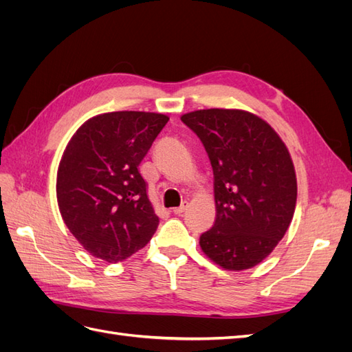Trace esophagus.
Instances as JSON below:
<instances>
[{
  "label": "esophagus",
  "instance_id": "1",
  "mask_svg": "<svg viewBox=\"0 0 352 352\" xmlns=\"http://www.w3.org/2000/svg\"><path fill=\"white\" fill-rule=\"evenodd\" d=\"M188 206H189V202H188V201H184V202H182V206H180V207H176V208H173V212H175V214L180 216V214H182V212H185V211H186Z\"/></svg>",
  "mask_w": 352,
  "mask_h": 352
}]
</instances>
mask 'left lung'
I'll return each instance as SVG.
<instances>
[{"label": "left lung", "mask_w": 352, "mask_h": 352, "mask_svg": "<svg viewBox=\"0 0 352 352\" xmlns=\"http://www.w3.org/2000/svg\"><path fill=\"white\" fill-rule=\"evenodd\" d=\"M180 119L204 145L214 175L216 220L199 236L201 250L226 270L251 269L276 248L292 221L291 154L273 127L248 111L208 109Z\"/></svg>", "instance_id": "1"}]
</instances>
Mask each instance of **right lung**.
Listing matches in <instances>:
<instances>
[{
  "instance_id": "1",
  "label": "right lung",
  "mask_w": 352,
  "mask_h": 352,
  "mask_svg": "<svg viewBox=\"0 0 352 352\" xmlns=\"http://www.w3.org/2000/svg\"><path fill=\"white\" fill-rule=\"evenodd\" d=\"M167 122L160 113H104L69 141L58 164L57 202L72 235L94 257L123 261L155 233L158 217L140 164Z\"/></svg>"
}]
</instances>
